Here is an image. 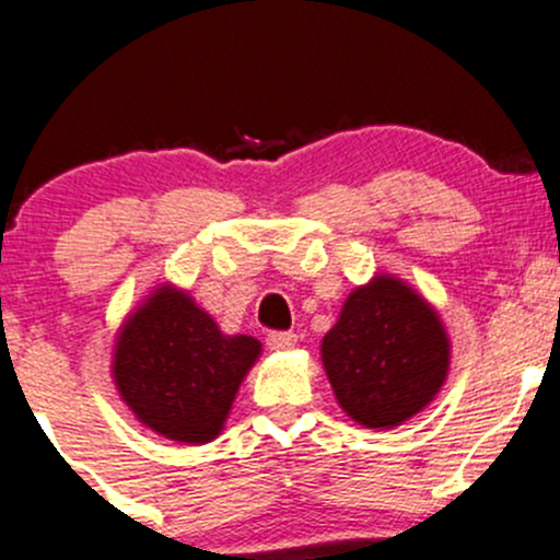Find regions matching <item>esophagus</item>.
<instances>
[{
  "label": "esophagus",
  "mask_w": 560,
  "mask_h": 560,
  "mask_svg": "<svg viewBox=\"0 0 560 560\" xmlns=\"http://www.w3.org/2000/svg\"><path fill=\"white\" fill-rule=\"evenodd\" d=\"M268 347L273 352H290V349L298 347V336L295 332H270Z\"/></svg>",
  "instance_id": "34e87169"
}]
</instances>
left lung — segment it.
Returning a JSON list of instances; mask_svg holds the SVG:
<instances>
[{"label":"left lung","instance_id":"8db88e82","mask_svg":"<svg viewBox=\"0 0 560 560\" xmlns=\"http://www.w3.org/2000/svg\"><path fill=\"white\" fill-rule=\"evenodd\" d=\"M319 354L343 415L387 431L436 398L450 376L453 343L422 292L398 276L376 273L349 292Z\"/></svg>","mask_w":560,"mask_h":560}]
</instances>
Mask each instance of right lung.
Returning a JSON list of instances; mask_svg holds the SVG:
<instances>
[{
    "mask_svg": "<svg viewBox=\"0 0 560 560\" xmlns=\"http://www.w3.org/2000/svg\"><path fill=\"white\" fill-rule=\"evenodd\" d=\"M259 354L257 338L222 332L189 292L165 281L118 325L110 376L149 431L178 444H208L224 431Z\"/></svg>",
    "mask_w": 560,
    "mask_h": 560,
    "instance_id": "add662e5",
    "label": "right lung"
}]
</instances>
